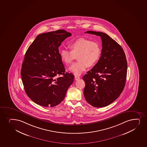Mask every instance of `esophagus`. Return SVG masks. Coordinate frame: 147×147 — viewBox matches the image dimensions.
Returning a JSON list of instances; mask_svg holds the SVG:
<instances>
[{
  "instance_id": "34e87169",
  "label": "esophagus",
  "mask_w": 147,
  "mask_h": 147,
  "mask_svg": "<svg viewBox=\"0 0 147 147\" xmlns=\"http://www.w3.org/2000/svg\"><path fill=\"white\" fill-rule=\"evenodd\" d=\"M80 78L79 77H78V76H75V80H76V81H77V80H78Z\"/></svg>"
}]
</instances>
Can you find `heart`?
<instances>
[{
    "label": "heart",
    "instance_id": "1",
    "mask_svg": "<svg viewBox=\"0 0 147 147\" xmlns=\"http://www.w3.org/2000/svg\"><path fill=\"white\" fill-rule=\"evenodd\" d=\"M70 51L62 49L60 56L63 62L68 65L77 57L78 62L73 64L69 69L74 74L79 76L88 67L95 65L101 55V47L98 42L86 38H80L71 42Z\"/></svg>",
    "mask_w": 147,
    "mask_h": 147
}]
</instances>
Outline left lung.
Instances as JSON below:
<instances>
[{"instance_id":"obj_1","label":"left lung","mask_w":147,"mask_h":147,"mask_svg":"<svg viewBox=\"0 0 147 147\" xmlns=\"http://www.w3.org/2000/svg\"><path fill=\"white\" fill-rule=\"evenodd\" d=\"M85 33L99 36L102 49L98 61L83 76L84 94L93 107H105L116 100L123 90L127 69L126 57L121 46L107 34L93 31Z\"/></svg>"}]
</instances>
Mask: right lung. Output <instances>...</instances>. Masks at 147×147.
Segmentation results:
<instances>
[{"label":"right lung","instance_id":"add662e5","mask_svg":"<svg viewBox=\"0 0 147 147\" xmlns=\"http://www.w3.org/2000/svg\"><path fill=\"white\" fill-rule=\"evenodd\" d=\"M71 35L63 30L42 33L26 51L22 65V79L26 94L39 105H59L74 81V75L65 72L59 50L62 42ZM61 74L63 76L55 78Z\"/></svg>","mask_w":147,"mask_h":147}]
</instances>
